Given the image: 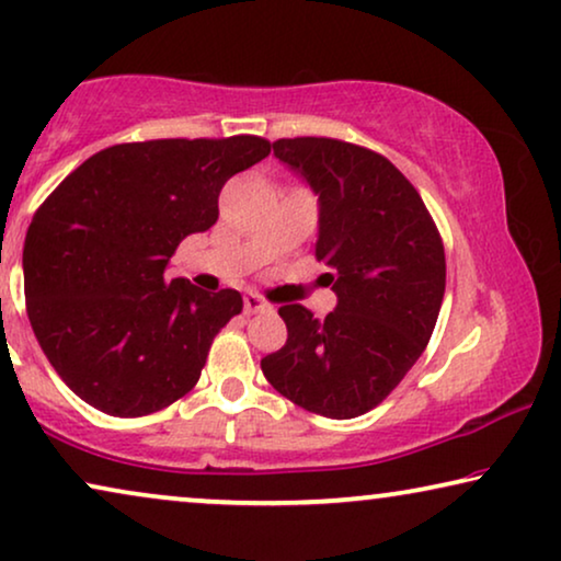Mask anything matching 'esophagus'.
<instances>
[{
	"label": "esophagus",
	"mask_w": 561,
	"mask_h": 561,
	"mask_svg": "<svg viewBox=\"0 0 561 561\" xmlns=\"http://www.w3.org/2000/svg\"><path fill=\"white\" fill-rule=\"evenodd\" d=\"M267 309H271V304H267L263 296L244 294V313H260V311H267Z\"/></svg>",
	"instance_id": "esophagus-1"
}]
</instances>
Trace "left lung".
Wrapping results in <instances>:
<instances>
[{
	"label": "left lung",
	"mask_w": 561,
	"mask_h": 561,
	"mask_svg": "<svg viewBox=\"0 0 561 561\" xmlns=\"http://www.w3.org/2000/svg\"><path fill=\"white\" fill-rule=\"evenodd\" d=\"M319 196L317 260L336 294L324 321L280 306L288 340L260 359L267 382L301 409L355 419L375 409L426 350L447 263L432 214L378 152L332 137L273 142Z\"/></svg>",
	"instance_id": "left-lung-1"
}]
</instances>
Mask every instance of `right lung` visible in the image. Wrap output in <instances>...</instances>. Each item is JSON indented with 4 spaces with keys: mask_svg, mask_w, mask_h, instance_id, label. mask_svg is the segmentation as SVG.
<instances>
[{
    "mask_svg": "<svg viewBox=\"0 0 561 561\" xmlns=\"http://www.w3.org/2000/svg\"><path fill=\"white\" fill-rule=\"evenodd\" d=\"M267 152L255 135L112 145L35 211L22 250L27 317L81 401L148 416L196 386L242 296L168 283L165 267L181 240L217 221L221 186Z\"/></svg>",
    "mask_w": 561,
    "mask_h": 561,
    "instance_id": "right-lung-1",
    "label": "right lung"
}]
</instances>
